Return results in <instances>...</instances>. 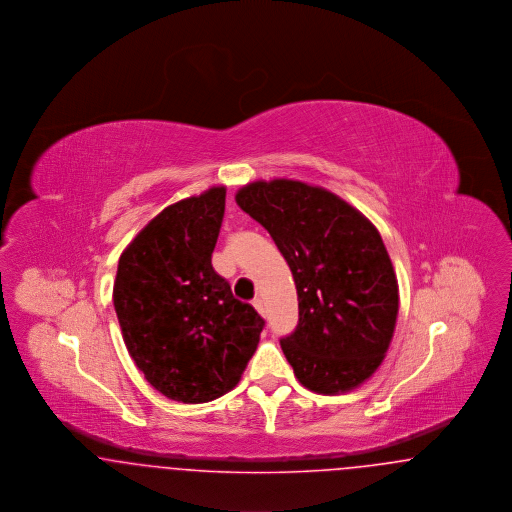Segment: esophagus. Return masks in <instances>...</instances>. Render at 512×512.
<instances>
[{"label": "esophagus", "instance_id": "1", "mask_svg": "<svg viewBox=\"0 0 512 512\" xmlns=\"http://www.w3.org/2000/svg\"><path fill=\"white\" fill-rule=\"evenodd\" d=\"M253 307H255V311H257L261 317H265V303H263V299H261V297L253 299Z\"/></svg>", "mask_w": 512, "mask_h": 512}]
</instances>
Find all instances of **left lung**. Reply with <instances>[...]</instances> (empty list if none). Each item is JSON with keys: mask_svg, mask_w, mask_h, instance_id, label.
<instances>
[{"mask_svg": "<svg viewBox=\"0 0 512 512\" xmlns=\"http://www.w3.org/2000/svg\"><path fill=\"white\" fill-rule=\"evenodd\" d=\"M236 203L265 226L288 261L299 324L280 341L307 390H357L384 363L399 286L376 226L340 195L292 178L255 180Z\"/></svg>", "mask_w": 512, "mask_h": 512, "instance_id": "obj_1", "label": "left lung"}]
</instances>
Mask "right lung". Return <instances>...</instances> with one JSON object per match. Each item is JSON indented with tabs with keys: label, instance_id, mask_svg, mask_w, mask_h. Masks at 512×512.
<instances>
[{
	"label": "right lung",
	"instance_id": "1",
	"mask_svg": "<svg viewBox=\"0 0 512 512\" xmlns=\"http://www.w3.org/2000/svg\"><path fill=\"white\" fill-rule=\"evenodd\" d=\"M224 186L165 207L124 247L113 284L122 340L147 382L180 403L234 390L263 318L211 265Z\"/></svg>",
	"mask_w": 512,
	"mask_h": 512
}]
</instances>
